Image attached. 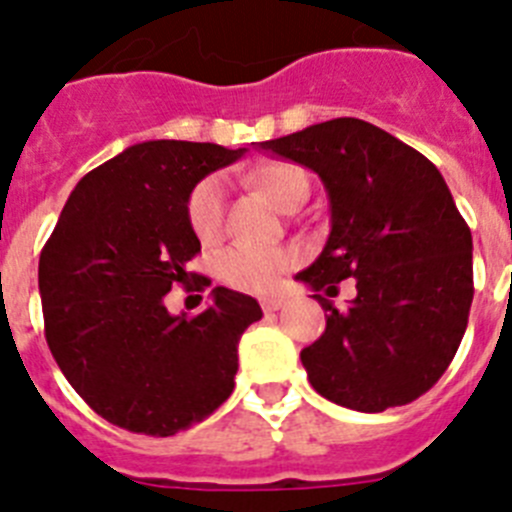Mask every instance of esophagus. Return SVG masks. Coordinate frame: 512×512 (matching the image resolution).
<instances>
[{"label": "esophagus", "instance_id": "esophagus-1", "mask_svg": "<svg viewBox=\"0 0 512 512\" xmlns=\"http://www.w3.org/2000/svg\"><path fill=\"white\" fill-rule=\"evenodd\" d=\"M282 305H284V297H264V300H261V310L264 312H277L282 310Z\"/></svg>", "mask_w": 512, "mask_h": 512}]
</instances>
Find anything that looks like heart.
I'll use <instances>...</instances> for the list:
<instances>
[{
    "label": "heart",
    "instance_id": "heart-1",
    "mask_svg": "<svg viewBox=\"0 0 512 512\" xmlns=\"http://www.w3.org/2000/svg\"><path fill=\"white\" fill-rule=\"evenodd\" d=\"M253 184L264 192L269 202L279 210H289L295 202L307 197V176L305 171L292 164H269L261 166L251 174ZM225 197L228 184L220 174H210L194 184L187 197V220L189 228L200 241L212 243L220 238L225 215ZM297 264V253L292 248H248L233 246L220 256L217 269L220 279L228 287L241 292H256L264 295L277 287L284 271Z\"/></svg>",
    "mask_w": 512,
    "mask_h": 512
}]
</instances>
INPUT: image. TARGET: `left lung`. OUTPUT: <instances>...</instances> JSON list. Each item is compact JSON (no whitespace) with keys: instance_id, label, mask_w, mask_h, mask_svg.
I'll use <instances>...</instances> for the list:
<instances>
[{"instance_id":"obj_1","label":"left lung","mask_w":512,"mask_h":512,"mask_svg":"<svg viewBox=\"0 0 512 512\" xmlns=\"http://www.w3.org/2000/svg\"><path fill=\"white\" fill-rule=\"evenodd\" d=\"M259 148L312 169L328 192V243L297 279L328 297L356 279L346 310L312 295L328 310L300 354L315 392L359 413L418 400L449 369L474 297L472 233L441 171L356 117Z\"/></svg>"}]
</instances>
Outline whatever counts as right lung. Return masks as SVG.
<instances>
[{"instance_id": "add662e5", "label": "right lung", "mask_w": 512, "mask_h": 512, "mask_svg": "<svg viewBox=\"0 0 512 512\" xmlns=\"http://www.w3.org/2000/svg\"><path fill=\"white\" fill-rule=\"evenodd\" d=\"M246 148L146 140L89 171L38 266L45 341L63 377L112 425L174 436L215 413L233 392L238 341L261 320L253 297L215 287L200 315H171L174 284L210 287L189 261L200 238L187 197Z\"/></svg>"}]
</instances>
